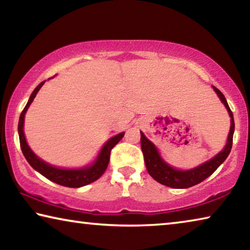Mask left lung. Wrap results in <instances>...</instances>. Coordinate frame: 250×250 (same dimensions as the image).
<instances>
[{"mask_svg":"<svg viewBox=\"0 0 250 250\" xmlns=\"http://www.w3.org/2000/svg\"><path fill=\"white\" fill-rule=\"evenodd\" d=\"M213 89L216 92L222 103L225 104V107L230 117V130L227 138L226 146L217 155H215L213 159H210L209 161H207V162L201 164L200 167L192 168V170H177V168L168 166L166 161L161 158L156 146L149 140V139L146 138V135L143 134V132H141V149L143 152V156H145L146 170L149 172V174L153 177L156 182H159V183L166 186H170V188H191V186L201 183V182H203L205 179H207V177L213 174V173L217 170L218 167L226 160L228 154H229L232 146V135H234L235 131L234 117H232V112L229 105L227 104L225 96H224L216 87L213 86Z\"/></svg>","mask_w":250,"mask_h":250,"instance_id":"obj_1","label":"left lung"}]
</instances>
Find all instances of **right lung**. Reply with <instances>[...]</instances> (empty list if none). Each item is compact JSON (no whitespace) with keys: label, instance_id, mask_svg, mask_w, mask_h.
Masks as SVG:
<instances>
[{"label":"right lung","instance_id":"right-lung-1","mask_svg":"<svg viewBox=\"0 0 250 250\" xmlns=\"http://www.w3.org/2000/svg\"><path fill=\"white\" fill-rule=\"evenodd\" d=\"M45 82H42L39 86H37L34 91L32 92L31 97L27 101L26 105L23 109L22 113L20 116L19 120V137H20V145L21 149H22L23 154L26 159L34 170L40 172L42 175L45 176L46 179L49 181L57 183L59 185L67 186V188H82L87 184H90L104 174L105 168L108 167L109 160H110V152H111L112 147L115 146L118 142H119L122 138H124L125 132H121L119 134L115 135V137L110 138L109 140L104 143L103 149L100 150L98 156L95 160V162L90 164V166L80 167V168H59L56 167L50 166V164L46 163L45 161L40 159L28 146L26 139H25L24 134V118L25 113H26L27 109L31 105L32 101L35 98L37 92L41 89Z\"/></svg>","mask_w":250,"mask_h":250}]
</instances>
